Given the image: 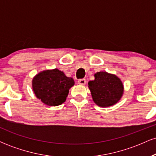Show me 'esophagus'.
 <instances>
[{"mask_svg": "<svg viewBox=\"0 0 156 156\" xmlns=\"http://www.w3.org/2000/svg\"><path fill=\"white\" fill-rule=\"evenodd\" d=\"M86 80L83 78V79H79L78 80V84H80V85H85L86 84Z\"/></svg>", "mask_w": 156, "mask_h": 156, "instance_id": "34e87169", "label": "esophagus"}]
</instances>
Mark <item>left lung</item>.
Wrapping results in <instances>:
<instances>
[{"label":"left lung","mask_w":156,"mask_h":156,"mask_svg":"<svg viewBox=\"0 0 156 156\" xmlns=\"http://www.w3.org/2000/svg\"><path fill=\"white\" fill-rule=\"evenodd\" d=\"M92 99L101 107H108L117 103L123 93L120 79L105 72L97 73L94 80L88 83Z\"/></svg>","instance_id":"1"}]
</instances>
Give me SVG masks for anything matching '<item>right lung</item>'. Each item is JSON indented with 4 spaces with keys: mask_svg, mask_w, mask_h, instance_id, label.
I'll return each instance as SVG.
<instances>
[{
    "mask_svg": "<svg viewBox=\"0 0 156 156\" xmlns=\"http://www.w3.org/2000/svg\"><path fill=\"white\" fill-rule=\"evenodd\" d=\"M74 83L72 78H68L58 69L39 73L32 81L37 98L51 106L62 104L67 99L69 88Z\"/></svg>",
    "mask_w": 156,
    "mask_h": 156,
    "instance_id": "add662e5",
    "label": "right lung"
}]
</instances>
